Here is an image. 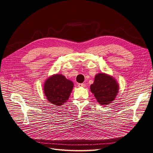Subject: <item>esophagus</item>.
<instances>
[{
	"label": "esophagus",
	"mask_w": 153,
	"mask_h": 153,
	"mask_svg": "<svg viewBox=\"0 0 153 153\" xmlns=\"http://www.w3.org/2000/svg\"><path fill=\"white\" fill-rule=\"evenodd\" d=\"M78 85L79 87H85L86 86L85 83H79Z\"/></svg>",
	"instance_id": "34e87169"
}]
</instances>
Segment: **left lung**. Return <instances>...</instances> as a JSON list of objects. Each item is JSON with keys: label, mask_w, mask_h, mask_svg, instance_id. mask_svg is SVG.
I'll use <instances>...</instances> for the list:
<instances>
[{"label": "left lung", "mask_w": 153, "mask_h": 153, "mask_svg": "<svg viewBox=\"0 0 153 153\" xmlns=\"http://www.w3.org/2000/svg\"><path fill=\"white\" fill-rule=\"evenodd\" d=\"M90 89L99 103L108 105L115 100L119 92V86L112 76L100 73L95 76L94 83L91 85Z\"/></svg>", "instance_id": "8db88e82"}]
</instances>
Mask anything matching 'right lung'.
<instances>
[{
	"instance_id": "add662e5",
	"label": "right lung",
	"mask_w": 153,
	"mask_h": 153,
	"mask_svg": "<svg viewBox=\"0 0 153 153\" xmlns=\"http://www.w3.org/2000/svg\"><path fill=\"white\" fill-rule=\"evenodd\" d=\"M73 88L74 83L71 81L61 74H56L45 82L44 93L49 102L59 106L68 100Z\"/></svg>"
}]
</instances>
